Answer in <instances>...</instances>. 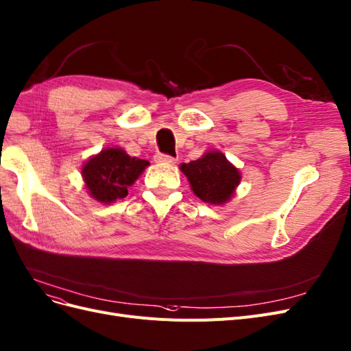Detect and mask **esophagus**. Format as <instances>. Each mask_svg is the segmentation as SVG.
Listing matches in <instances>:
<instances>
[{
  "mask_svg": "<svg viewBox=\"0 0 351 351\" xmlns=\"http://www.w3.org/2000/svg\"><path fill=\"white\" fill-rule=\"evenodd\" d=\"M155 162L173 165V164L177 162V158H174V156H170V155H165V154H156L155 155Z\"/></svg>",
  "mask_w": 351,
  "mask_h": 351,
  "instance_id": "obj_1",
  "label": "esophagus"
}]
</instances>
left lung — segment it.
Returning a JSON list of instances; mask_svg holds the SVG:
<instances>
[{"label": "left lung", "mask_w": 351, "mask_h": 351, "mask_svg": "<svg viewBox=\"0 0 351 351\" xmlns=\"http://www.w3.org/2000/svg\"><path fill=\"white\" fill-rule=\"evenodd\" d=\"M180 170L187 177L195 196L217 206L231 200L241 183L238 168L226 160L225 154L216 149L204 152L196 161L183 162Z\"/></svg>", "instance_id": "8db88e82"}]
</instances>
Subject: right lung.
<instances>
[{
  "label": "right lung",
  "mask_w": 351,
  "mask_h": 351,
  "mask_svg": "<svg viewBox=\"0 0 351 351\" xmlns=\"http://www.w3.org/2000/svg\"><path fill=\"white\" fill-rule=\"evenodd\" d=\"M148 165V161L130 156L122 148L108 147L84 162L81 176L94 200L110 204L128 196V189Z\"/></svg>",
  "instance_id": "right-lung-1"
}]
</instances>
